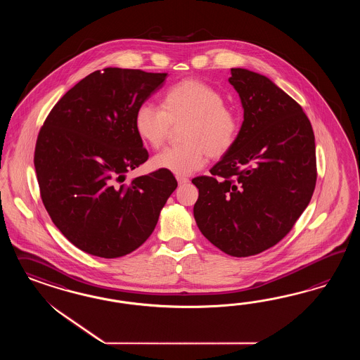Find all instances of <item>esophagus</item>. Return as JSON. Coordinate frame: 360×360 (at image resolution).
I'll return each mask as SVG.
<instances>
[{
	"mask_svg": "<svg viewBox=\"0 0 360 360\" xmlns=\"http://www.w3.org/2000/svg\"><path fill=\"white\" fill-rule=\"evenodd\" d=\"M176 181H178V184L179 185H186V184H188L190 181L187 179V178H185V176H176Z\"/></svg>",
	"mask_w": 360,
	"mask_h": 360,
	"instance_id": "esophagus-1",
	"label": "esophagus"
}]
</instances>
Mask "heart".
I'll return each mask as SVG.
<instances>
[{"mask_svg":"<svg viewBox=\"0 0 360 360\" xmlns=\"http://www.w3.org/2000/svg\"><path fill=\"white\" fill-rule=\"evenodd\" d=\"M162 109L149 103L139 105L133 125L137 136L150 148H160L167 139L172 124H182L179 146L167 148L153 157L157 170L188 175L202 169L207 157H224L233 148L240 131L238 113L217 88L199 79H185L165 92Z\"/></svg>","mask_w":360,"mask_h":360,"instance_id":"b5f03b06","label":"heart"}]
</instances>
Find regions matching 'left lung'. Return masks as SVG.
I'll use <instances>...</instances> for the list:
<instances>
[{"instance_id": "1", "label": "left lung", "mask_w": 360, "mask_h": 360, "mask_svg": "<svg viewBox=\"0 0 360 360\" xmlns=\"http://www.w3.org/2000/svg\"><path fill=\"white\" fill-rule=\"evenodd\" d=\"M244 121L210 173L196 176V226L220 251L248 257L276 245L307 207L316 181L311 124L269 77L231 68Z\"/></svg>"}]
</instances>
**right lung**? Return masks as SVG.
<instances>
[{"instance_id":"obj_1","label":"right lung","mask_w":360,"mask_h":360,"mask_svg":"<svg viewBox=\"0 0 360 360\" xmlns=\"http://www.w3.org/2000/svg\"><path fill=\"white\" fill-rule=\"evenodd\" d=\"M166 77L117 67L95 71L55 104L38 134L34 166L44 207L86 253L115 259L137 250L178 186L165 170L122 184L149 157L134 112Z\"/></svg>"}]
</instances>
